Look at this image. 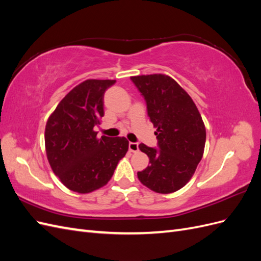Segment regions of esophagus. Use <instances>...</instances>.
Masks as SVG:
<instances>
[{
    "label": "esophagus",
    "mask_w": 261,
    "mask_h": 261,
    "mask_svg": "<svg viewBox=\"0 0 261 261\" xmlns=\"http://www.w3.org/2000/svg\"><path fill=\"white\" fill-rule=\"evenodd\" d=\"M128 148L132 152H137L139 150V144L138 143H129Z\"/></svg>",
    "instance_id": "esophagus-1"
}]
</instances>
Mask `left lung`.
<instances>
[{
	"label": "left lung",
	"instance_id": "left-lung-1",
	"mask_svg": "<svg viewBox=\"0 0 261 261\" xmlns=\"http://www.w3.org/2000/svg\"><path fill=\"white\" fill-rule=\"evenodd\" d=\"M130 80L146 101L158 139V148L139 145L150 164L137 176L155 193H174L192 178L202 158L206 128L201 115L189 94L173 78L153 74Z\"/></svg>",
	"mask_w": 261,
	"mask_h": 261
}]
</instances>
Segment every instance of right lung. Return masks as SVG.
<instances>
[{"label":"right lung","mask_w":261,"mask_h":261,"mask_svg":"<svg viewBox=\"0 0 261 261\" xmlns=\"http://www.w3.org/2000/svg\"><path fill=\"white\" fill-rule=\"evenodd\" d=\"M115 81L88 80L70 90L54 110L44 132L49 163L63 184L80 194L105 186L128 150L125 137H97L103 97Z\"/></svg>","instance_id":"right-lung-1"}]
</instances>
